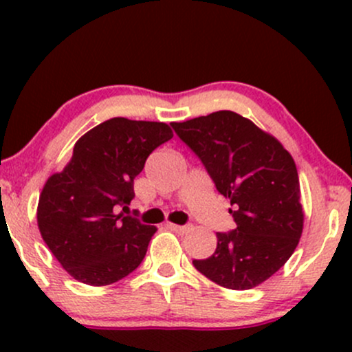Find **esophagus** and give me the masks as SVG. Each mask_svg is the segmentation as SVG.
Returning <instances> with one entry per match:
<instances>
[{"instance_id":"obj_1","label":"esophagus","mask_w":352,"mask_h":352,"mask_svg":"<svg viewBox=\"0 0 352 352\" xmlns=\"http://www.w3.org/2000/svg\"><path fill=\"white\" fill-rule=\"evenodd\" d=\"M167 227L177 233H187L190 230V227H182V225H175V223H167Z\"/></svg>"}]
</instances>
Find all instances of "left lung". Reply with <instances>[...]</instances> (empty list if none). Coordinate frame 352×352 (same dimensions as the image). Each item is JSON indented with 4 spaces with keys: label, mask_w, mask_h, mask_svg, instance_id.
I'll use <instances>...</instances> for the list:
<instances>
[{
    "label": "left lung",
    "mask_w": 352,
    "mask_h": 352,
    "mask_svg": "<svg viewBox=\"0 0 352 352\" xmlns=\"http://www.w3.org/2000/svg\"><path fill=\"white\" fill-rule=\"evenodd\" d=\"M173 131L195 152L236 227L217 233V250L193 266L228 289H252L289 260L302 233L300 179L289 152L273 135L232 111H218Z\"/></svg>",
    "instance_id": "1"
}]
</instances>
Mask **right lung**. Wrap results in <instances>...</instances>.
Listing matches in <instances>:
<instances>
[{"mask_svg":"<svg viewBox=\"0 0 352 352\" xmlns=\"http://www.w3.org/2000/svg\"><path fill=\"white\" fill-rule=\"evenodd\" d=\"M172 137L164 122L114 117L80 137L69 164L44 184L39 232L74 280L112 285L142 263L157 228L116 208H127L147 157Z\"/></svg>","mask_w":352,"mask_h":352,"instance_id":"1","label":"right lung"}]
</instances>
